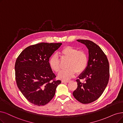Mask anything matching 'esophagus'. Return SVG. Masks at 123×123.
I'll list each match as a JSON object with an SVG mask.
<instances>
[{
  "label": "esophagus",
  "mask_w": 123,
  "mask_h": 123,
  "mask_svg": "<svg viewBox=\"0 0 123 123\" xmlns=\"http://www.w3.org/2000/svg\"><path fill=\"white\" fill-rule=\"evenodd\" d=\"M70 81V80H62V83H68V82H69Z\"/></svg>",
  "instance_id": "esophagus-1"
}]
</instances>
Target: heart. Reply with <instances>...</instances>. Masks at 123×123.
Listing matches in <instances>:
<instances>
[{"label":"heart","mask_w":123,"mask_h":123,"mask_svg":"<svg viewBox=\"0 0 123 123\" xmlns=\"http://www.w3.org/2000/svg\"><path fill=\"white\" fill-rule=\"evenodd\" d=\"M62 57L66 58L68 61L67 62L66 69L62 70L58 74L59 78L68 80L73 77L77 73L84 71L88 65V56L83 50H79L78 48L72 46L63 47L61 51ZM49 65L51 69L56 73L60 70L59 58L57 55H53L49 61Z\"/></svg>","instance_id":"heart-1"}]
</instances>
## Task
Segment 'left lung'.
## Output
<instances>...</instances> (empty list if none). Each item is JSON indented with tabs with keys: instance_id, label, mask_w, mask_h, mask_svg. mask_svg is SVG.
<instances>
[{
	"instance_id": "obj_1",
	"label": "left lung",
	"mask_w": 123,
	"mask_h": 123,
	"mask_svg": "<svg viewBox=\"0 0 123 123\" xmlns=\"http://www.w3.org/2000/svg\"><path fill=\"white\" fill-rule=\"evenodd\" d=\"M77 41L88 49L89 60L86 69L76 80L78 86L73 94L82 104H88L96 100L105 91L110 78L109 62L96 44L88 40Z\"/></svg>"
}]
</instances>
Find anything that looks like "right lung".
<instances>
[{
  "instance_id": "right-lung-1",
  "label": "right lung",
  "mask_w": 123,
  "mask_h": 123,
  "mask_svg": "<svg viewBox=\"0 0 123 123\" xmlns=\"http://www.w3.org/2000/svg\"><path fill=\"white\" fill-rule=\"evenodd\" d=\"M62 43H40L26 48L15 63L17 86L31 104L44 105L54 97L57 86L61 83L49 65V58Z\"/></svg>"
}]
</instances>
